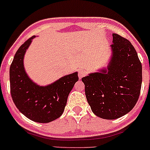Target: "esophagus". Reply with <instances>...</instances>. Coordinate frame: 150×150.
I'll list each match as a JSON object with an SVG mask.
<instances>
[{
    "instance_id": "obj_1",
    "label": "esophagus",
    "mask_w": 150,
    "mask_h": 150,
    "mask_svg": "<svg viewBox=\"0 0 150 150\" xmlns=\"http://www.w3.org/2000/svg\"><path fill=\"white\" fill-rule=\"evenodd\" d=\"M86 75V71L85 70V69H81L78 70V77H79V78H82Z\"/></svg>"
}]
</instances>
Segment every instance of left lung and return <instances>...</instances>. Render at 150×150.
<instances>
[{
  "label": "left lung",
  "instance_id": "1",
  "mask_svg": "<svg viewBox=\"0 0 150 150\" xmlns=\"http://www.w3.org/2000/svg\"><path fill=\"white\" fill-rule=\"evenodd\" d=\"M112 37V55L107 69L81 79L92 112L108 120L122 117L133 109L142 83V65L132 43L115 33Z\"/></svg>",
  "mask_w": 150,
  "mask_h": 150
}]
</instances>
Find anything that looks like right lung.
<instances>
[{
  "label": "right lung",
  "instance_id": "add662e5",
  "mask_svg": "<svg viewBox=\"0 0 150 150\" xmlns=\"http://www.w3.org/2000/svg\"><path fill=\"white\" fill-rule=\"evenodd\" d=\"M35 37L23 43L14 56L9 69L11 96L17 108L29 119L49 123L64 112L69 94L78 81V72L65 75L45 86L34 83L26 73L23 58Z\"/></svg>",
  "mask_w": 150,
  "mask_h": 150
}]
</instances>
